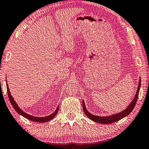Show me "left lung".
<instances>
[{"mask_svg": "<svg viewBox=\"0 0 149 149\" xmlns=\"http://www.w3.org/2000/svg\"><path fill=\"white\" fill-rule=\"evenodd\" d=\"M140 87H141V77L139 79V81L137 91V92H136L134 99H133L132 102L128 105V107L126 108V109L123 110L122 112L118 113V114H114L111 116H95L92 114H91V113L89 112V111L87 110L84 100H83V109H84L85 114H86L87 116L89 118V119L94 121L95 122L103 123V124H109V123L116 122H117V121H119L120 120L122 119V118H123L124 117L127 116V115H129L130 113L132 112V111L135 107L136 102H137Z\"/></svg>", "mask_w": 149, "mask_h": 149, "instance_id": "1", "label": "left lung"}]
</instances>
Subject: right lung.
<instances>
[{"instance_id":"obj_1","label":"right lung","mask_w":149,"mask_h":149,"mask_svg":"<svg viewBox=\"0 0 149 149\" xmlns=\"http://www.w3.org/2000/svg\"><path fill=\"white\" fill-rule=\"evenodd\" d=\"M6 87H7V93H8V96L10 102L11 104L12 105V107H13L15 110H16L19 114L22 115V116H24V118H27V119H28L29 120H31V121H33V122H39V123L47 122H49V121H50V120H51L52 119H53V118L55 117V116L57 114L58 112L59 105L58 106V107L56 109V110H55L54 112L52 113V114H51L49 116H45V117H35V116H31V115L27 114V113L24 112L22 109H20V108L18 107V105L16 104V101H15L14 99H13V97H12V96L11 95L10 92L8 85V84H7V82H6Z\"/></svg>"}]
</instances>
